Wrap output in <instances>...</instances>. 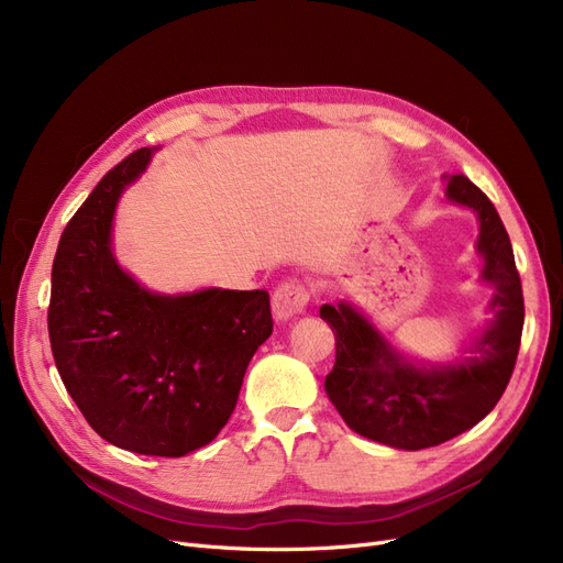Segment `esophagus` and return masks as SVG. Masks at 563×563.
I'll list each match as a JSON object with an SVG mask.
<instances>
[{
	"label": "esophagus",
	"mask_w": 563,
	"mask_h": 563,
	"mask_svg": "<svg viewBox=\"0 0 563 563\" xmlns=\"http://www.w3.org/2000/svg\"><path fill=\"white\" fill-rule=\"evenodd\" d=\"M310 301V289L301 280H285L276 287L271 306H274L276 320H289L301 316Z\"/></svg>",
	"instance_id": "1"
}]
</instances>
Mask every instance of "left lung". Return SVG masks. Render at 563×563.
I'll return each mask as SVG.
<instances>
[{
    "label": "left lung",
    "mask_w": 563,
    "mask_h": 563,
    "mask_svg": "<svg viewBox=\"0 0 563 563\" xmlns=\"http://www.w3.org/2000/svg\"><path fill=\"white\" fill-rule=\"evenodd\" d=\"M448 197L481 218L483 278L496 289V320L477 341L481 355L450 368H415L355 308H320L336 336V362L324 380L331 404L352 431L399 450L441 445L481 422L506 391L522 341V280L501 218L464 174L450 178Z\"/></svg>",
    "instance_id": "left-lung-1"
}]
</instances>
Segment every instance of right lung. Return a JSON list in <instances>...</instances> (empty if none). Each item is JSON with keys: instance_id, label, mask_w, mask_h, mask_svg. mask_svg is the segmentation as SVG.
Wrapping results in <instances>:
<instances>
[{"instance_id": "1", "label": "right lung", "mask_w": 563, "mask_h": 563, "mask_svg": "<svg viewBox=\"0 0 563 563\" xmlns=\"http://www.w3.org/2000/svg\"><path fill=\"white\" fill-rule=\"evenodd\" d=\"M151 155L139 148L115 164L67 222L53 260L48 334L62 383L103 441L183 456L227 424L274 320L266 289L159 297L115 264V203Z\"/></svg>"}]
</instances>
